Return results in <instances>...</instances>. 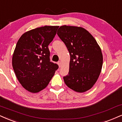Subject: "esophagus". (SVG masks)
I'll return each instance as SVG.
<instances>
[{
	"label": "esophagus",
	"mask_w": 122,
	"mask_h": 122,
	"mask_svg": "<svg viewBox=\"0 0 122 122\" xmlns=\"http://www.w3.org/2000/svg\"><path fill=\"white\" fill-rule=\"evenodd\" d=\"M58 64L59 67H61V61H58Z\"/></svg>",
	"instance_id": "34e87169"
}]
</instances>
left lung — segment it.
<instances>
[{"instance_id": "1", "label": "left lung", "mask_w": 122, "mask_h": 122, "mask_svg": "<svg viewBox=\"0 0 122 122\" xmlns=\"http://www.w3.org/2000/svg\"><path fill=\"white\" fill-rule=\"evenodd\" d=\"M57 34L70 54L69 73L63 77L64 82L76 92L88 91L101 72L103 56L100 46L93 36L80 26L63 25Z\"/></svg>"}]
</instances>
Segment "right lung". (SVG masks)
Here are the masks:
<instances>
[{
  "instance_id": "right-lung-1",
  "label": "right lung",
  "mask_w": 122,
  "mask_h": 122,
  "mask_svg": "<svg viewBox=\"0 0 122 122\" xmlns=\"http://www.w3.org/2000/svg\"><path fill=\"white\" fill-rule=\"evenodd\" d=\"M59 26H44L31 29L21 36L12 55V67L22 87L33 93L44 89L58 66L50 61L48 46Z\"/></svg>"
}]
</instances>
